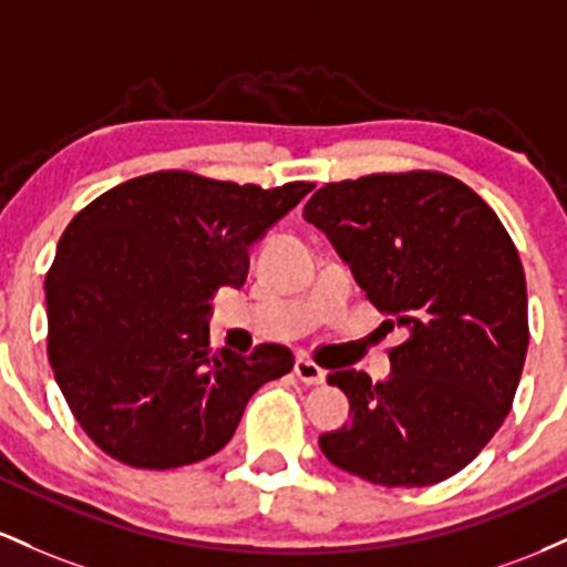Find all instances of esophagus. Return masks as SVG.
I'll list each match as a JSON object with an SVG mask.
<instances>
[{"instance_id": "34e87169", "label": "esophagus", "mask_w": 567, "mask_h": 567, "mask_svg": "<svg viewBox=\"0 0 567 567\" xmlns=\"http://www.w3.org/2000/svg\"><path fill=\"white\" fill-rule=\"evenodd\" d=\"M295 374H297V378L302 380L305 385H321L323 380H327V372H323V369L318 367L316 361L305 359V355H300V359H297V364H295Z\"/></svg>"}]
</instances>
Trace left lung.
<instances>
[{"instance_id":"8db88e82","label":"left lung","mask_w":567,"mask_h":567,"mask_svg":"<svg viewBox=\"0 0 567 567\" xmlns=\"http://www.w3.org/2000/svg\"><path fill=\"white\" fill-rule=\"evenodd\" d=\"M367 300L406 327L393 374L327 378L351 421L318 439L342 472L383 487H425L466 468L495 436L527 353V291L504 221L442 171L329 182L305 206ZM391 329L393 323L385 321Z\"/></svg>"}]
</instances>
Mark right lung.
<instances>
[{"instance_id": "add662e5", "label": "right lung", "mask_w": 567, "mask_h": 567, "mask_svg": "<svg viewBox=\"0 0 567 567\" xmlns=\"http://www.w3.org/2000/svg\"><path fill=\"white\" fill-rule=\"evenodd\" d=\"M313 187L155 171L69 221L44 278L48 359L95 447L152 472L206 461L251 393L291 372L286 346L214 351L203 321L219 286H244L254 240Z\"/></svg>"}]
</instances>
